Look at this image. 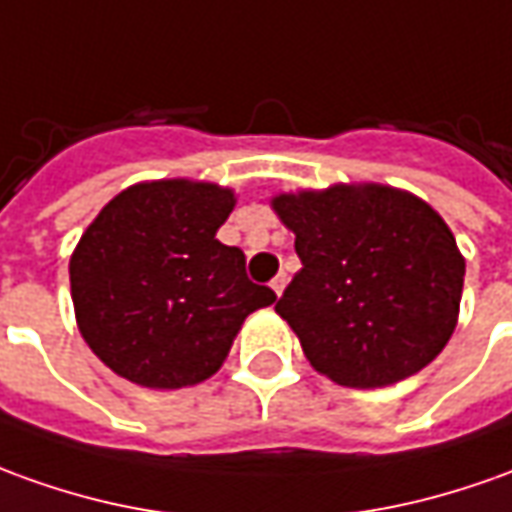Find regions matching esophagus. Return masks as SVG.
Segmentation results:
<instances>
[{
	"instance_id": "obj_1",
	"label": "esophagus",
	"mask_w": 512,
	"mask_h": 512,
	"mask_svg": "<svg viewBox=\"0 0 512 512\" xmlns=\"http://www.w3.org/2000/svg\"><path fill=\"white\" fill-rule=\"evenodd\" d=\"M270 287H273V292H276V295H281V292H284V287H287V276H284V273H278V276L270 281Z\"/></svg>"
}]
</instances>
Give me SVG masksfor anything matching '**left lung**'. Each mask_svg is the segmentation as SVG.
<instances>
[{"instance_id":"obj_1","label":"left lung","mask_w":512,"mask_h":512,"mask_svg":"<svg viewBox=\"0 0 512 512\" xmlns=\"http://www.w3.org/2000/svg\"><path fill=\"white\" fill-rule=\"evenodd\" d=\"M301 270L276 312L312 368L343 387H387L446 348L465 259L438 211L382 183L273 197Z\"/></svg>"}]
</instances>
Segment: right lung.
<instances>
[{"label": "right lung", "mask_w": 512, "mask_h": 512, "mask_svg": "<svg viewBox=\"0 0 512 512\" xmlns=\"http://www.w3.org/2000/svg\"><path fill=\"white\" fill-rule=\"evenodd\" d=\"M231 189L206 181L128 186L80 236L69 262L77 329L108 368L153 390L214 376L245 317L276 301L245 253L217 239Z\"/></svg>", "instance_id": "add662e5"}]
</instances>
